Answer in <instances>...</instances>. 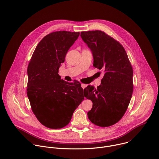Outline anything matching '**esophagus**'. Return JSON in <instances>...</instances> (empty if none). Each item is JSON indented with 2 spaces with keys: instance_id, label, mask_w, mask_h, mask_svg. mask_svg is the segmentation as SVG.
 <instances>
[{
  "instance_id": "34e87169",
  "label": "esophagus",
  "mask_w": 159,
  "mask_h": 159,
  "mask_svg": "<svg viewBox=\"0 0 159 159\" xmlns=\"http://www.w3.org/2000/svg\"><path fill=\"white\" fill-rule=\"evenodd\" d=\"M81 87H82L83 89H84V88L86 87V85L84 84H83V83H81Z\"/></svg>"
}]
</instances>
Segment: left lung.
<instances>
[{
    "label": "left lung",
    "mask_w": 159,
    "mask_h": 159,
    "mask_svg": "<svg viewBox=\"0 0 159 159\" xmlns=\"http://www.w3.org/2000/svg\"><path fill=\"white\" fill-rule=\"evenodd\" d=\"M91 49L93 66L104 71L101 84L88 85L84 97L93 107L87 113L94 125L106 127L117 123L128 108L133 93V69L121 44L102 30L81 33Z\"/></svg>",
    "instance_id": "left-lung-1"
}]
</instances>
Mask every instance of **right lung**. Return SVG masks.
I'll use <instances>...</instances> for the list:
<instances>
[{"instance_id":"add662e5","label":"right lung","mask_w":159,"mask_h":159,"mask_svg":"<svg viewBox=\"0 0 159 159\" xmlns=\"http://www.w3.org/2000/svg\"><path fill=\"white\" fill-rule=\"evenodd\" d=\"M79 32L56 31L43 38L36 46L27 67V94L31 109L48 128L65 127L84 100L79 82L67 83L58 74L69 49Z\"/></svg>"}]
</instances>
